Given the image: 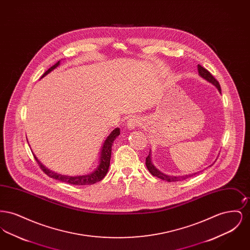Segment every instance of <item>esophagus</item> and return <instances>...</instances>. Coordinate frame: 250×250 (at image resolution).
<instances>
[{"mask_svg":"<svg viewBox=\"0 0 250 250\" xmlns=\"http://www.w3.org/2000/svg\"><path fill=\"white\" fill-rule=\"evenodd\" d=\"M140 125H141V120L139 119L138 117H136V116H132L130 119L128 120L127 128H129V129L132 130V129H135Z\"/></svg>","mask_w":250,"mask_h":250,"instance_id":"1","label":"esophagus"}]
</instances>
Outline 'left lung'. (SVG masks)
<instances>
[{
	"label": "left lung",
	"mask_w": 250,
	"mask_h": 250,
	"mask_svg": "<svg viewBox=\"0 0 250 250\" xmlns=\"http://www.w3.org/2000/svg\"><path fill=\"white\" fill-rule=\"evenodd\" d=\"M198 71H199V74H200V76H201L202 78H203L204 80H206L207 82H209L210 83L214 85V86L217 88V90L219 91V93L221 94V88H220L219 83L214 79V77H213V75H212L210 72L208 71L207 69H205L204 67H202V65H200V64H198ZM145 164H146V167H147L148 170L151 172V174H152L153 176H155V177L161 179V180H165L167 182H177V181H182V180H185V179L189 178L191 176H193V175H195V174L198 173V172H195V173H193V174L183 175V176H168V175H166V174H164L163 172L159 171V170L153 165V163H152V158H151V151H150L148 156L146 157V163H145Z\"/></svg>",
	"instance_id": "1"
}]
</instances>
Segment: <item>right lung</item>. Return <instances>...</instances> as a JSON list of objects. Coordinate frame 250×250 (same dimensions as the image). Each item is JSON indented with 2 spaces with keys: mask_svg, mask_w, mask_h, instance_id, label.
<instances>
[{
  "mask_svg": "<svg viewBox=\"0 0 250 250\" xmlns=\"http://www.w3.org/2000/svg\"><path fill=\"white\" fill-rule=\"evenodd\" d=\"M59 64L60 61L58 62H56L53 66L48 68V70L43 74L41 79L43 77H45L46 75H48L49 72H51L53 69H55L57 66H59ZM119 135L120 128L117 127L114 130L111 131V133L107 136L106 141L103 143L102 149H101L100 158H99V164H98V166L95 168V170L93 172H91L90 174L79 175V176H67V175L58 174L57 172L51 171V170H49L44 165H42V163L37 159V157L35 156V158H36V162L38 163L39 167H41V169L50 178L56 179V180H59V181L63 182V183H67V184L75 185V186L93 185V184H95L97 182H100L102 179L106 176L107 170H108V167H109L110 156H111V147H112L113 142L115 141V139Z\"/></svg>",
  "mask_w": 250,
  "mask_h": 250,
  "instance_id": "1",
  "label": "right lung"
}]
</instances>
